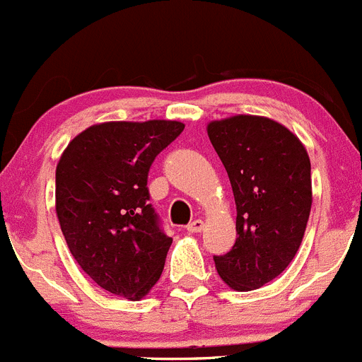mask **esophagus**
<instances>
[{
	"label": "esophagus",
	"instance_id": "esophagus-1",
	"mask_svg": "<svg viewBox=\"0 0 362 362\" xmlns=\"http://www.w3.org/2000/svg\"><path fill=\"white\" fill-rule=\"evenodd\" d=\"M187 229L190 230V233H201V230L204 229V222H202L201 218H195V220H192L190 223H188Z\"/></svg>",
	"mask_w": 362,
	"mask_h": 362
}]
</instances>
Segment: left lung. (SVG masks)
<instances>
[{
	"mask_svg": "<svg viewBox=\"0 0 362 362\" xmlns=\"http://www.w3.org/2000/svg\"><path fill=\"white\" fill-rule=\"evenodd\" d=\"M208 135L229 175L236 202V242L213 256L233 290H257L286 270L311 211V161L300 140L264 117L213 120Z\"/></svg>",
	"mask_w": 362,
	"mask_h": 362,
	"instance_id": "8db88e82",
	"label": "left lung"
}]
</instances>
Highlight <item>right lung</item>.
Instances as JSON below:
<instances>
[{
	"instance_id": "add662e5",
	"label": "right lung",
	"mask_w": 362,
	"mask_h": 362,
	"mask_svg": "<svg viewBox=\"0 0 362 362\" xmlns=\"http://www.w3.org/2000/svg\"><path fill=\"white\" fill-rule=\"evenodd\" d=\"M185 124H95L57 165V215L69 250L103 290L140 300L163 272L172 238L149 202L154 158Z\"/></svg>"
}]
</instances>
